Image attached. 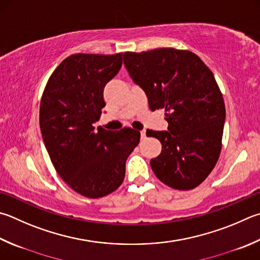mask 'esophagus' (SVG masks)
<instances>
[{"label":"esophagus","instance_id":"1","mask_svg":"<svg viewBox=\"0 0 260 260\" xmlns=\"http://www.w3.org/2000/svg\"><path fill=\"white\" fill-rule=\"evenodd\" d=\"M141 139L144 140L145 139V131H142L141 132Z\"/></svg>","mask_w":260,"mask_h":260}]
</instances>
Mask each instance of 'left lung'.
<instances>
[{"label": "left lung", "instance_id": "obj_1", "mask_svg": "<svg viewBox=\"0 0 260 260\" xmlns=\"http://www.w3.org/2000/svg\"><path fill=\"white\" fill-rule=\"evenodd\" d=\"M124 64L150 109H164L168 122V131H146L162 144L150 161L154 175L176 190L197 187L221 149L226 114L214 74L197 54L172 48L125 52Z\"/></svg>", "mask_w": 260, "mask_h": 260}]
</instances>
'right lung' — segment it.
Masks as SVG:
<instances>
[{
	"label": "right lung",
	"instance_id": "1",
	"mask_svg": "<svg viewBox=\"0 0 260 260\" xmlns=\"http://www.w3.org/2000/svg\"><path fill=\"white\" fill-rule=\"evenodd\" d=\"M121 64L122 53L70 55L51 75L41 101L42 138L55 171L92 199L121 185L126 160L140 142L138 131L93 126L106 106L103 89Z\"/></svg>",
	"mask_w": 260,
	"mask_h": 260
}]
</instances>
